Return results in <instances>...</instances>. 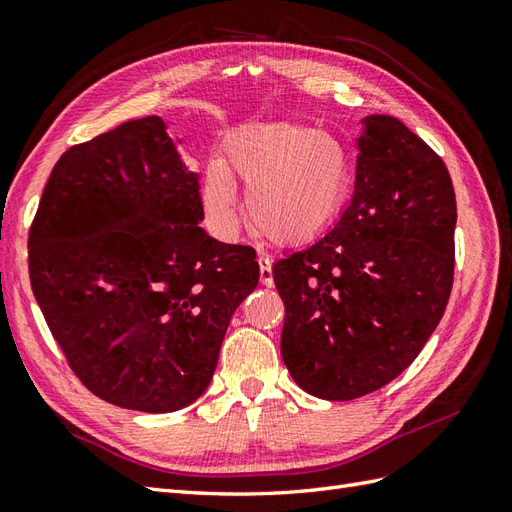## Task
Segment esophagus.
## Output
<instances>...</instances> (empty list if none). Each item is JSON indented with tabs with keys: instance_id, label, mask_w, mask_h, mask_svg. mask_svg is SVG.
<instances>
[{
	"instance_id": "34e87169",
	"label": "esophagus",
	"mask_w": 512,
	"mask_h": 512,
	"mask_svg": "<svg viewBox=\"0 0 512 512\" xmlns=\"http://www.w3.org/2000/svg\"><path fill=\"white\" fill-rule=\"evenodd\" d=\"M259 274H261V283L272 285V261L268 255H259Z\"/></svg>"
}]
</instances>
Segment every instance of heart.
<instances>
[{"label":"heart","mask_w":512,"mask_h":512,"mask_svg":"<svg viewBox=\"0 0 512 512\" xmlns=\"http://www.w3.org/2000/svg\"><path fill=\"white\" fill-rule=\"evenodd\" d=\"M248 188L246 207L268 238H311L337 216L350 188L344 144L326 131L294 123L253 125L225 147L222 164L205 170L203 201L216 227H238L233 181Z\"/></svg>","instance_id":"b5f03b06"}]
</instances>
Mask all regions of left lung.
Masks as SVG:
<instances>
[{"mask_svg":"<svg viewBox=\"0 0 512 512\" xmlns=\"http://www.w3.org/2000/svg\"><path fill=\"white\" fill-rule=\"evenodd\" d=\"M352 201L337 225L279 259L281 355L311 396L355 400L400 376L443 316L454 281L448 168L393 116L363 121Z\"/></svg>","mask_w":512,"mask_h":512,"instance_id":"left-lung-1","label":"left lung"}]
</instances>
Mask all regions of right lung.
I'll return each instance as SVG.
<instances>
[{
  "label": "right lung",
  "mask_w": 512,
  "mask_h": 512,
  "mask_svg": "<svg viewBox=\"0 0 512 512\" xmlns=\"http://www.w3.org/2000/svg\"><path fill=\"white\" fill-rule=\"evenodd\" d=\"M199 177L160 116L60 155L30 227V283L88 391L168 413L212 381L233 311L259 281L255 248L199 227Z\"/></svg>",
  "instance_id": "obj_1"
}]
</instances>
